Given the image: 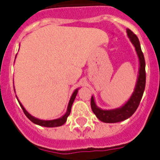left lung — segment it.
<instances>
[{
    "instance_id": "8db88e82",
    "label": "left lung",
    "mask_w": 160,
    "mask_h": 160,
    "mask_svg": "<svg viewBox=\"0 0 160 160\" xmlns=\"http://www.w3.org/2000/svg\"><path fill=\"white\" fill-rule=\"evenodd\" d=\"M127 37L130 38V41L133 44L136 49V54L139 59V71L137 80H136V86L134 92L127 102L119 108L114 109H102L96 105L95 100L93 96L91 98V108L93 112L96 117L102 122L106 123H116L120 122L126 120L133 115L138 108L141 98L143 96L144 90L145 87V62L143 52L141 51V44L138 38L132 30L129 28L127 29Z\"/></svg>"
}]
</instances>
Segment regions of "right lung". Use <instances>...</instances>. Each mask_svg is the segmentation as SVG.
Wrapping results in <instances>:
<instances>
[{"label": "right lung", "mask_w": 160, "mask_h": 160, "mask_svg": "<svg viewBox=\"0 0 160 160\" xmlns=\"http://www.w3.org/2000/svg\"><path fill=\"white\" fill-rule=\"evenodd\" d=\"M15 58H16V57H15ZM78 89H79V88L75 89V91H74L73 93H72V95H71V98H70V101H69V103H68V106H67V112H66V113H65L63 116L61 117V118H57V119H53V120H42V119H38V118L32 116V115H31L30 113H28V112L24 108V107L22 105L21 102H19V100L18 99V98H17V96H16V98L17 99H18V102H19L20 107H21V108L23 109V111H24V114L26 115V117H27V118H28V119L32 122H33L34 124H36V125L41 126V127H61V126H62L63 124L66 123L67 118H68V116L70 115V113H71V106H72V104H73L74 100H75V98H76V95H77Z\"/></svg>", "instance_id": "obj_1"}]
</instances>
